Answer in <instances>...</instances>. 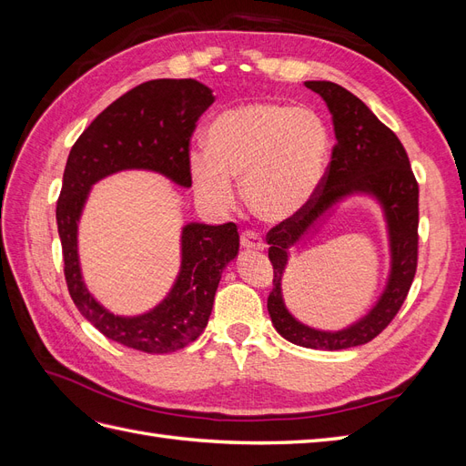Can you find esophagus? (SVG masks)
I'll return each mask as SVG.
<instances>
[{"label":"esophagus","mask_w":466,"mask_h":466,"mask_svg":"<svg viewBox=\"0 0 466 466\" xmlns=\"http://www.w3.org/2000/svg\"><path fill=\"white\" fill-rule=\"evenodd\" d=\"M241 247L247 250H264L266 243L262 241V237L255 231H245L241 235Z\"/></svg>","instance_id":"1"}]
</instances>
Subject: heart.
<instances>
[{
    "mask_svg": "<svg viewBox=\"0 0 466 466\" xmlns=\"http://www.w3.org/2000/svg\"><path fill=\"white\" fill-rule=\"evenodd\" d=\"M206 144L188 153L196 196L225 209L235 200L233 178H243L245 200L264 221L299 214L330 157V134L315 110L272 101L223 112L209 124Z\"/></svg>",
    "mask_w": 466,
    "mask_h": 466,
    "instance_id": "1",
    "label": "heart"
}]
</instances>
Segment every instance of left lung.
<instances>
[{
  "mask_svg": "<svg viewBox=\"0 0 466 466\" xmlns=\"http://www.w3.org/2000/svg\"><path fill=\"white\" fill-rule=\"evenodd\" d=\"M305 87L320 95L327 103L336 146L327 175L322 177L311 202L268 233V258L274 266L268 313L274 329L291 344L334 351L373 340L387 329L406 299L418 264V182L400 139L356 95L332 81H305ZM356 193L370 195L384 211L391 250L388 284L369 315L346 329H313L289 313L280 293L289 250L307 234L316 232L336 203Z\"/></svg>",
  "mask_w": 466,
  "mask_h": 466,
  "instance_id": "obj_1",
  "label": "left lung"
}]
</instances>
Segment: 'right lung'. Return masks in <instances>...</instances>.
<instances>
[{"label": "right lung", "mask_w": 466, "mask_h": 466, "mask_svg": "<svg viewBox=\"0 0 466 466\" xmlns=\"http://www.w3.org/2000/svg\"><path fill=\"white\" fill-rule=\"evenodd\" d=\"M214 101L211 89L196 79L146 81L106 106L69 151L56 206L64 274L79 313L112 342L147 354H167L194 342L206 329L225 266L238 255L235 223H187L171 291L147 313L134 317L115 315L98 303L79 264V219L95 182L137 168L188 188L190 136Z\"/></svg>", "instance_id": "obj_1"}]
</instances>
